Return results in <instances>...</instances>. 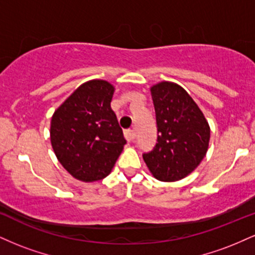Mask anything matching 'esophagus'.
<instances>
[{"label": "esophagus", "mask_w": 255, "mask_h": 255, "mask_svg": "<svg viewBox=\"0 0 255 255\" xmlns=\"http://www.w3.org/2000/svg\"><path fill=\"white\" fill-rule=\"evenodd\" d=\"M125 137L127 139V141H131L134 139V131L131 129H126L125 130Z\"/></svg>", "instance_id": "1"}]
</instances>
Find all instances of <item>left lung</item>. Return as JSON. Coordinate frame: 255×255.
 Instances as JSON below:
<instances>
[{
	"label": "left lung",
	"mask_w": 255,
	"mask_h": 255,
	"mask_svg": "<svg viewBox=\"0 0 255 255\" xmlns=\"http://www.w3.org/2000/svg\"><path fill=\"white\" fill-rule=\"evenodd\" d=\"M158 137L153 150L142 154L157 180L174 182L188 176L206 156L210 126L187 91L170 81L150 89Z\"/></svg>",
	"instance_id": "obj_1"
}]
</instances>
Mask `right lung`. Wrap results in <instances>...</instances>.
<instances>
[{
	"mask_svg": "<svg viewBox=\"0 0 255 255\" xmlns=\"http://www.w3.org/2000/svg\"><path fill=\"white\" fill-rule=\"evenodd\" d=\"M114 92L109 81H86L51 118L52 150L61 165L83 182L107 177L127 142L110 107Z\"/></svg>",
	"mask_w": 255,
	"mask_h": 255,
	"instance_id": "right-lung-1",
	"label": "right lung"
}]
</instances>
